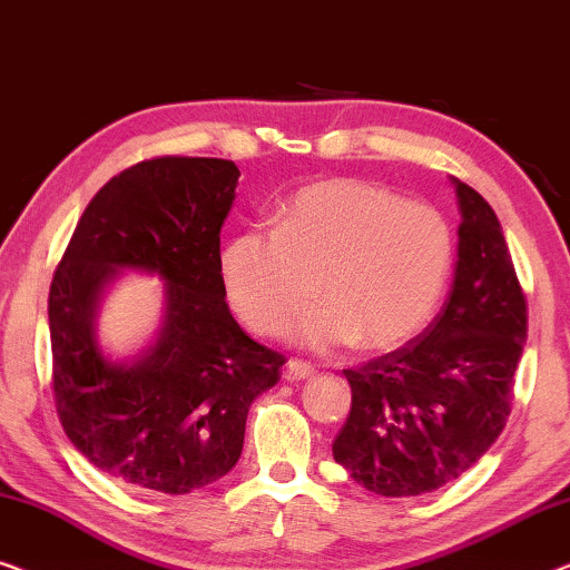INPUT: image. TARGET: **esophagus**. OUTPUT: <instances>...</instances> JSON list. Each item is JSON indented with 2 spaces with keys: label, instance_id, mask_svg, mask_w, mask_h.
Masks as SVG:
<instances>
[{
  "label": "esophagus",
  "instance_id": "1",
  "mask_svg": "<svg viewBox=\"0 0 570 570\" xmlns=\"http://www.w3.org/2000/svg\"><path fill=\"white\" fill-rule=\"evenodd\" d=\"M315 374V366H309L307 362H302V358H288L286 366H284V380L286 382H299V380H307V376Z\"/></svg>",
  "mask_w": 570,
  "mask_h": 570
}]
</instances>
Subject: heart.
<instances>
[{
	"mask_svg": "<svg viewBox=\"0 0 570 570\" xmlns=\"http://www.w3.org/2000/svg\"><path fill=\"white\" fill-rule=\"evenodd\" d=\"M454 261L442 212L387 188L333 178L288 198L276 229L239 232L222 253L232 309L258 335L284 333L315 299L302 341L390 351L434 315Z\"/></svg>",
	"mask_w": 570,
	"mask_h": 570,
	"instance_id": "heart-1",
	"label": "heart"
}]
</instances>
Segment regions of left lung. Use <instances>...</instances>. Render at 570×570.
I'll return each instance as SVG.
<instances>
[{
    "label": "left lung",
    "instance_id": "left-lung-1",
    "mask_svg": "<svg viewBox=\"0 0 570 570\" xmlns=\"http://www.w3.org/2000/svg\"><path fill=\"white\" fill-rule=\"evenodd\" d=\"M462 222L456 271L426 331L343 368L351 411L335 462L366 491L405 499L470 470L501 436L527 341V296L495 212L454 180Z\"/></svg>",
    "mask_w": 570,
    "mask_h": 570
}]
</instances>
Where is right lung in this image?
Masks as SVG:
<instances>
[{
  "mask_svg": "<svg viewBox=\"0 0 570 570\" xmlns=\"http://www.w3.org/2000/svg\"><path fill=\"white\" fill-rule=\"evenodd\" d=\"M232 159L151 157L102 186L48 292L51 387L67 436L95 468L134 488L190 493L239 460L250 403L286 358L253 341L224 302L219 235L235 202ZM121 265L168 284L158 346L131 367L106 363L91 312Z\"/></svg>",
  "mask_w": 570,
  "mask_h": 570,
  "instance_id": "right-lung-1",
  "label": "right lung"
}]
</instances>
